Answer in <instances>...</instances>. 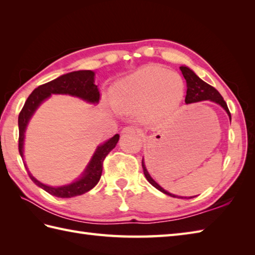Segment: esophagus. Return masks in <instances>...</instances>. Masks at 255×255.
Instances as JSON below:
<instances>
[{
	"mask_svg": "<svg viewBox=\"0 0 255 255\" xmlns=\"http://www.w3.org/2000/svg\"><path fill=\"white\" fill-rule=\"evenodd\" d=\"M122 133H138V134H141V131H140V129L138 128H134V127H125Z\"/></svg>",
	"mask_w": 255,
	"mask_h": 255,
	"instance_id": "34e87169",
	"label": "esophagus"
}]
</instances>
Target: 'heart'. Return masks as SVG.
Here are the masks:
<instances>
[{"label": "heart", "instance_id": "obj_1", "mask_svg": "<svg viewBox=\"0 0 255 255\" xmlns=\"http://www.w3.org/2000/svg\"><path fill=\"white\" fill-rule=\"evenodd\" d=\"M185 82L181 74L148 64L113 85L111 99L123 112L138 110L144 122H155L174 113L184 100Z\"/></svg>", "mask_w": 255, "mask_h": 255}]
</instances>
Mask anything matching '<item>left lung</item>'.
Masks as SVG:
<instances>
[{
	"instance_id": "1",
	"label": "left lung",
	"mask_w": 255,
	"mask_h": 255,
	"mask_svg": "<svg viewBox=\"0 0 255 255\" xmlns=\"http://www.w3.org/2000/svg\"><path fill=\"white\" fill-rule=\"evenodd\" d=\"M180 69L182 71L183 77L186 80V84H187V91H186V97H185L186 104H192V103H197L200 101H207V100L214 102V103H217V104L223 107L226 111V113L228 114L229 119L231 122V114L228 110V106H227V103L224 101L223 96L220 95L219 92L215 88H213L211 85L204 82L202 79H199L197 75L195 74L193 70H191L188 67L182 66V67H180ZM142 169H143L144 176L148 180V182L151 184V185L154 186L156 189H159L160 192L169 195V196H171V197H177V198H192V197H194V196H191V197L177 196V195L171 194L167 191H165L164 188H162L159 184L150 176L147 167H145V165H144L143 159H142Z\"/></svg>"
}]
</instances>
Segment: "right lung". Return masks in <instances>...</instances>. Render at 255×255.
<instances>
[{
  "mask_svg": "<svg viewBox=\"0 0 255 255\" xmlns=\"http://www.w3.org/2000/svg\"><path fill=\"white\" fill-rule=\"evenodd\" d=\"M95 73L91 70H80V71H73L67 74H63L50 82L38 86L37 89L31 92L28 99L25 102L24 107L18 115V150L21 159L24 160V139L25 131L28 125L30 118L34 115L36 110L40 106L42 102L49 99L51 94H63L71 95L74 97L83 100L91 104H97L100 101V91L97 89V85L94 81ZM119 140V134H115L110 140H107L103 144H100L96 148L93 156L90 161L88 166L85 167L84 172L77 181L68 184L63 186H49L46 184L39 182L30 174V172L27 169V165L24 162L28 175L37 186L45 189L47 193L51 194L52 196L61 197V198H70L74 196H79L86 192L91 191L97 183H99L102 171H103V161L106 158V155L116 147Z\"/></svg>",
  "mask_w": 255,
  "mask_h": 255,
  "instance_id": "obj_1",
  "label": "right lung"
}]
</instances>
